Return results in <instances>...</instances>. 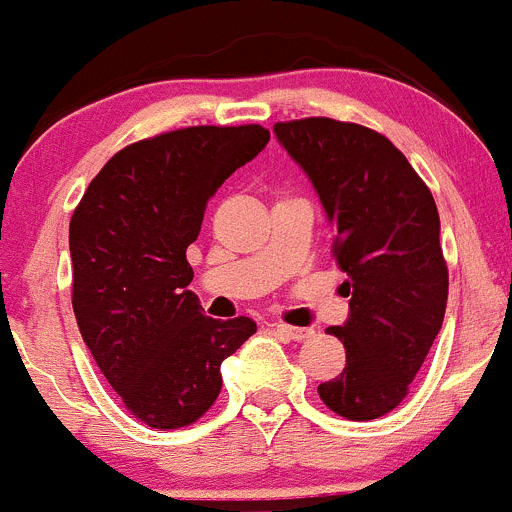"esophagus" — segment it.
Wrapping results in <instances>:
<instances>
[{"mask_svg": "<svg viewBox=\"0 0 512 512\" xmlns=\"http://www.w3.org/2000/svg\"><path fill=\"white\" fill-rule=\"evenodd\" d=\"M276 333L288 337V340H295V342H303V340H308V337H313V330L310 328H295V325H286V323H278Z\"/></svg>", "mask_w": 512, "mask_h": 512, "instance_id": "1", "label": "esophagus"}]
</instances>
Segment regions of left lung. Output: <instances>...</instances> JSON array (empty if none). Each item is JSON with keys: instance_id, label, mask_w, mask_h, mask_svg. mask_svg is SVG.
Wrapping results in <instances>:
<instances>
[{"instance_id": "obj_1", "label": "left lung", "mask_w": 512, "mask_h": 512, "mask_svg": "<svg viewBox=\"0 0 512 512\" xmlns=\"http://www.w3.org/2000/svg\"><path fill=\"white\" fill-rule=\"evenodd\" d=\"M273 133L313 182L347 273L350 315L325 330L347 360L318 394L345 419H377L407 397L444 323L449 268L436 202L407 157L365 125L305 118Z\"/></svg>"}]
</instances>
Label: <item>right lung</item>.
Returning a JSON list of instances; mask_svg holds the SVG:
<instances>
[{"mask_svg":"<svg viewBox=\"0 0 512 512\" xmlns=\"http://www.w3.org/2000/svg\"><path fill=\"white\" fill-rule=\"evenodd\" d=\"M271 140L261 125L172 130L115 152L68 226L73 313L83 342L135 419L194 424L221 392V362L251 318L204 315L187 246L209 197Z\"/></svg>","mask_w":512,"mask_h":512,"instance_id":"right-lung-1","label":"right lung"}]
</instances>
